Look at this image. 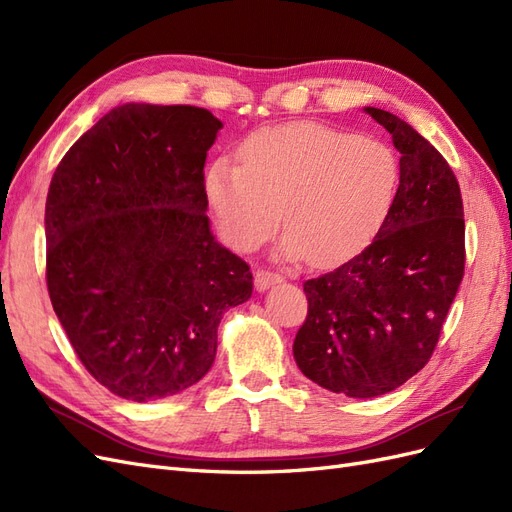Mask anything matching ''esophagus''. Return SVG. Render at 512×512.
Instances as JSON below:
<instances>
[{
    "label": "esophagus",
    "instance_id": "obj_1",
    "mask_svg": "<svg viewBox=\"0 0 512 512\" xmlns=\"http://www.w3.org/2000/svg\"><path fill=\"white\" fill-rule=\"evenodd\" d=\"M280 282H282V275L271 273V271H267V269H258V271L254 273V284H256V290H258V292H265V290H269L271 286L280 284Z\"/></svg>",
    "mask_w": 512,
    "mask_h": 512
}]
</instances>
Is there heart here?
Masks as SVG:
<instances>
[{"label": "heart", "mask_w": 512, "mask_h": 512, "mask_svg": "<svg viewBox=\"0 0 512 512\" xmlns=\"http://www.w3.org/2000/svg\"><path fill=\"white\" fill-rule=\"evenodd\" d=\"M399 188L395 151L374 138L288 123L254 134L243 166L215 160L205 177L209 205L224 239L254 250L282 220L288 230L277 256L329 267L371 243L389 218Z\"/></svg>", "instance_id": "obj_1"}]
</instances>
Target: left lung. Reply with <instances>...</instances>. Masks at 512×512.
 Wrapping results in <instances>:
<instances>
[{"instance_id":"obj_1","label":"left lung","mask_w":512,"mask_h":512,"mask_svg":"<svg viewBox=\"0 0 512 512\" xmlns=\"http://www.w3.org/2000/svg\"><path fill=\"white\" fill-rule=\"evenodd\" d=\"M363 111L401 153L395 203L359 256L303 284L307 320L292 344L303 376L359 399L391 393L425 367L466 262L451 166L404 119Z\"/></svg>"}]
</instances>
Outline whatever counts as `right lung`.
<instances>
[{
    "label": "right lung",
    "instance_id": "right-lung-1",
    "mask_svg": "<svg viewBox=\"0 0 512 512\" xmlns=\"http://www.w3.org/2000/svg\"><path fill=\"white\" fill-rule=\"evenodd\" d=\"M224 123L207 108L128 102L59 162L44 211L46 286L81 363L145 404L211 369L228 307L252 297L215 239L205 162Z\"/></svg>",
    "mask_w": 512,
    "mask_h": 512
}]
</instances>
